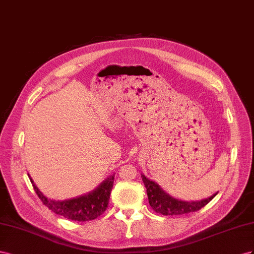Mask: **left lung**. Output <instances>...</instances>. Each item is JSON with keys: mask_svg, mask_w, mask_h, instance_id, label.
<instances>
[{"mask_svg": "<svg viewBox=\"0 0 254 254\" xmlns=\"http://www.w3.org/2000/svg\"><path fill=\"white\" fill-rule=\"evenodd\" d=\"M143 184L147 188V194L149 199L150 206L153 208L158 214L165 216H176V215H183L190 214L191 212H197L203 206H205L209 201H211L217 192L211 197L201 200V201H193V202H186L181 201L170 197L168 193H166L162 190L153 181H150L144 176L141 177Z\"/></svg>", "mask_w": 254, "mask_h": 254, "instance_id": "1", "label": "left lung"}]
</instances>
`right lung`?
<instances>
[{
	"instance_id": "add662e5",
	"label": "right lung",
	"mask_w": 254,
	"mask_h": 254,
	"mask_svg": "<svg viewBox=\"0 0 254 254\" xmlns=\"http://www.w3.org/2000/svg\"><path fill=\"white\" fill-rule=\"evenodd\" d=\"M114 176L107 178L103 183H101L95 190L86 193L81 197L68 199L64 201H55L48 199L43 195L31 180L35 192L37 193L41 202L51 211L57 215L63 216L74 221H90L102 215L108 206L110 195L114 185Z\"/></svg>"
}]
</instances>
